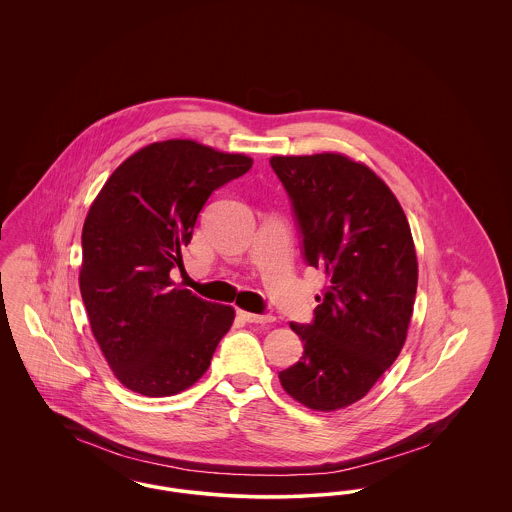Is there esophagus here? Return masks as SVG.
<instances>
[{
  "label": "esophagus",
  "instance_id": "obj_1",
  "mask_svg": "<svg viewBox=\"0 0 512 512\" xmlns=\"http://www.w3.org/2000/svg\"><path fill=\"white\" fill-rule=\"evenodd\" d=\"M238 315L242 320L251 322V324H267V322L274 320L272 315H257V313H247V311H238Z\"/></svg>",
  "mask_w": 512,
  "mask_h": 512
}]
</instances>
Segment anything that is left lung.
I'll return each mask as SVG.
<instances>
[{
	"label": "left lung",
	"instance_id": "obj_1",
	"mask_svg": "<svg viewBox=\"0 0 512 512\" xmlns=\"http://www.w3.org/2000/svg\"><path fill=\"white\" fill-rule=\"evenodd\" d=\"M309 267L326 274L309 324L290 322L303 357L278 374L295 401L336 411L363 399L403 349L418 265L390 188L338 153L272 157Z\"/></svg>",
	"mask_w": 512,
	"mask_h": 512
}]
</instances>
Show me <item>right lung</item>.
Listing matches in <instances>:
<instances>
[{"label":"right lung","instance_id":"1","mask_svg":"<svg viewBox=\"0 0 512 512\" xmlns=\"http://www.w3.org/2000/svg\"><path fill=\"white\" fill-rule=\"evenodd\" d=\"M253 159L192 140L140 149L109 176L82 228L80 293L115 376L147 397L184 391L205 374L234 309L174 286L209 195Z\"/></svg>","mask_w":512,"mask_h":512}]
</instances>
